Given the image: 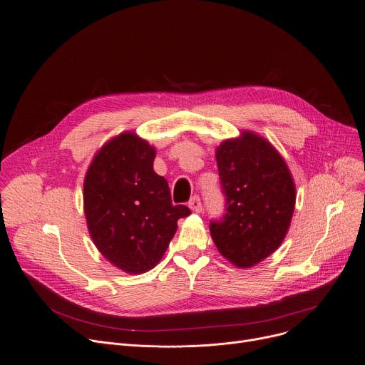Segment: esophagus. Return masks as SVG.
Returning <instances> with one entry per match:
<instances>
[{
  "mask_svg": "<svg viewBox=\"0 0 365 365\" xmlns=\"http://www.w3.org/2000/svg\"><path fill=\"white\" fill-rule=\"evenodd\" d=\"M189 208H190L192 211H195V212H201V211H202V202H201V197L197 196V195L192 196V197H190V201H189Z\"/></svg>",
  "mask_w": 365,
  "mask_h": 365,
  "instance_id": "34e87169",
  "label": "esophagus"
}]
</instances>
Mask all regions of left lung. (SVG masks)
I'll list each match as a JSON object with an SVG mask.
<instances>
[{
    "instance_id": "left-lung-1",
    "label": "left lung",
    "mask_w": 365,
    "mask_h": 365,
    "mask_svg": "<svg viewBox=\"0 0 365 365\" xmlns=\"http://www.w3.org/2000/svg\"><path fill=\"white\" fill-rule=\"evenodd\" d=\"M225 214L210 221L220 253L247 268L282 243L295 204V187L282 157L250 132L224 141L215 153Z\"/></svg>"
}]
</instances>
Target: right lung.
Here are the masks:
<instances>
[{
  "label": "right lung",
  "instance_id": "right-lung-1",
  "mask_svg": "<svg viewBox=\"0 0 365 365\" xmlns=\"http://www.w3.org/2000/svg\"><path fill=\"white\" fill-rule=\"evenodd\" d=\"M155 150L122 134L94 157L84 180V211L101 253L128 274L154 268L173 239L186 205H173L169 183L153 169Z\"/></svg>",
  "mask_w": 365,
  "mask_h": 365
}]
</instances>
